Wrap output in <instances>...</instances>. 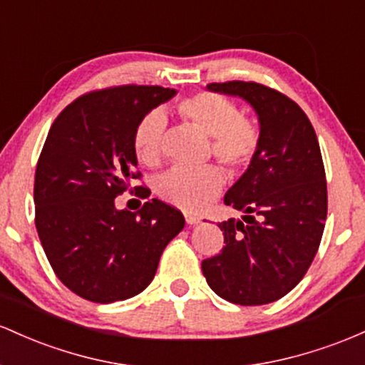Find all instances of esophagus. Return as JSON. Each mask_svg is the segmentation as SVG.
Here are the masks:
<instances>
[{"label":"esophagus","instance_id":"34e87169","mask_svg":"<svg viewBox=\"0 0 365 365\" xmlns=\"http://www.w3.org/2000/svg\"><path fill=\"white\" fill-rule=\"evenodd\" d=\"M184 217H186V224H187V226H190V227H193V226H196V224L202 222V219H200V217H196V215L186 214Z\"/></svg>","mask_w":365,"mask_h":365}]
</instances>
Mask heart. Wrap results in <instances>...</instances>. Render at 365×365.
I'll return each instance as SVG.
<instances>
[{"mask_svg":"<svg viewBox=\"0 0 365 365\" xmlns=\"http://www.w3.org/2000/svg\"><path fill=\"white\" fill-rule=\"evenodd\" d=\"M178 113L184 120L210 136L212 155L227 167L240 170L247 167L259 148V130L248 118L241 117L237 106L215 93H198L178 103ZM165 118L151 112L134 129L133 148L143 165L155 167L162 158ZM222 175L214 167L198 170L172 169L162 178L158 193L165 202L186 210H200L219 193Z\"/></svg>","mask_w":365,"mask_h":365,"instance_id":"heart-1","label":"heart"}]
</instances>
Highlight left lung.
<instances>
[{
	"mask_svg": "<svg viewBox=\"0 0 365 365\" xmlns=\"http://www.w3.org/2000/svg\"><path fill=\"white\" fill-rule=\"evenodd\" d=\"M247 101L259 118V148L224 196L245 215L219 224L226 247L202 262L208 286L237 305H265L289 293L312 264L327 215L324 163L304 110L257 83L208 84Z\"/></svg>",
	"mask_w": 365,
	"mask_h": 365,
	"instance_id": "1",
	"label": "left lung"
}]
</instances>
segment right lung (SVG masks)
Wrapping results in <instances>:
<instances>
[{
	"label": "right lung",
	"instance_id": "right-lung-1",
	"mask_svg": "<svg viewBox=\"0 0 365 365\" xmlns=\"http://www.w3.org/2000/svg\"><path fill=\"white\" fill-rule=\"evenodd\" d=\"M175 94L160 86L86 94L48 133L36 167V227L58 279L86 300L113 304L141 293L182 231L181 212L157 198L136 214L115 207L139 178L134 129Z\"/></svg>",
	"mask_w": 365,
	"mask_h": 365
}]
</instances>
